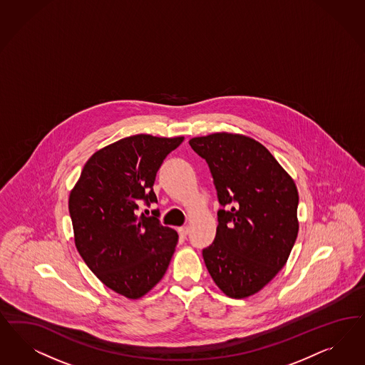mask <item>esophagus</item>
<instances>
[{"label": "esophagus", "instance_id": "esophagus-1", "mask_svg": "<svg viewBox=\"0 0 365 365\" xmlns=\"http://www.w3.org/2000/svg\"><path fill=\"white\" fill-rule=\"evenodd\" d=\"M178 234H180V235H181V236H184V237H185V236L188 235V234H189L188 225H184V227H180V228H178Z\"/></svg>", "mask_w": 365, "mask_h": 365}]
</instances>
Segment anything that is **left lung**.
<instances>
[{"label": "left lung", "instance_id": "8db88e82", "mask_svg": "<svg viewBox=\"0 0 365 365\" xmlns=\"http://www.w3.org/2000/svg\"><path fill=\"white\" fill-rule=\"evenodd\" d=\"M207 161L217 199V228L202 258L224 294L258 293L286 264L298 235V190L258 141L215 133L189 141Z\"/></svg>", "mask_w": 365, "mask_h": 365}]
</instances>
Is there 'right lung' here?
<instances>
[{
  "instance_id": "right-lung-1",
  "label": "right lung",
  "mask_w": 365,
  "mask_h": 365,
  "mask_svg": "<svg viewBox=\"0 0 365 365\" xmlns=\"http://www.w3.org/2000/svg\"><path fill=\"white\" fill-rule=\"evenodd\" d=\"M184 137L137 134L90 157L71 190L68 210L75 246L88 269L108 289L141 298L164 277L178 235L154 216L138 213L157 202L155 175Z\"/></svg>"
}]
</instances>
